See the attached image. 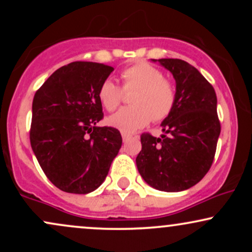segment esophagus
I'll use <instances>...</instances> for the list:
<instances>
[{
  "label": "esophagus",
  "mask_w": 252,
  "mask_h": 252,
  "mask_svg": "<svg viewBox=\"0 0 252 252\" xmlns=\"http://www.w3.org/2000/svg\"><path fill=\"white\" fill-rule=\"evenodd\" d=\"M122 138H123V142H126V141H128L130 138V135L126 134V132L122 131Z\"/></svg>",
  "instance_id": "34e87169"
}]
</instances>
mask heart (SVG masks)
<instances>
[{"label":"heart","instance_id":"heart-1","mask_svg":"<svg viewBox=\"0 0 252 252\" xmlns=\"http://www.w3.org/2000/svg\"><path fill=\"white\" fill-rule=\"evenodd\" d=\"M124 89L136 90L131 102L108 118V123L123 132H134L155 121H162L174 109L176 91L162 71L148 63H137L122 71ZM98 98L108 111H114L123 99V89L112 78H106L98 90Z\"/></svg>","mask_w":252,"mask_h":252}]
</instances>
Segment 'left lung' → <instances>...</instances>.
Instances as JSON below:
<instances>
[{
    "instance_id": "obj_1",
    "label": "left lung",
    "mask_w": 252,
    "mask_h": 252,
    "mask_svg": "<svg viewBox=\"0 0 252 252\" xmlns=\"http://www.w3.org/2000/svg\"><path fill=\"white\" fill-rule=\"evenodd\" d=\"M173 74L176 103L161 123L163 135L141 136L136 166L143 180L163 192H181L198 184L213 162L220 123L213 86L181 59H152Z\"/></svg>"
}]
</instances>
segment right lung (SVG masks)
Segmentation results:
<instances>
[{"mask_svg":"<svg viewBox=\"0 0 252 252\" xmlns=\"http://www.w3.org/2000/svg\"><path fill=\"white\" fill-rule=\"evenodd\" d=\"M114 67L74 62L58 68L35 92L31 146L37 162L59 189L94 192L105 180L122 146L111 126H98L103 108L98 90Z\"/></svg>","mask_w":252,"mask_h":252,"instance_id":"obj_1","label":"right lung"}]
</instances>
